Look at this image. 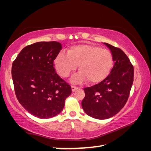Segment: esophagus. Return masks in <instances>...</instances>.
<instances>
[{
    "label": "esophagus",
    "mask_w": 151,
    "mask_h": 151,
    "mask_svg": "<svg viewBox=\"0 0 151 151\" xmlns=\"http://www.w3.org/2000/svg\"><path fill=\"white\" fill-rule=\"evenodd\" d=\"M78 88L76 87V86H71V89H72V91L73 92H75V91L77 90Z\"/></svg>",
    "instance_id": "34e87169"
}]
</instances>
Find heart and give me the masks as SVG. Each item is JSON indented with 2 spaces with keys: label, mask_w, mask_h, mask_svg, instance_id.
<instances>
[{
  "label": "heart",
  "mask_w": 151,
  "mask_h": 151,
  "mask_svg": "<svg viewBox=\"0 0 151 151\" xmlns=\"http://www.w3.org/2000/svg\"><path fill=\"white\" fill-rule=\"evenodd\" d=\"M112 64L109 50L86 44L73 46L68 53L62 51L55 60L56 70L63 77H68L78 65L80 71L71 78L74 83H83L86 80L90 84L100 83L109 75Z\"/></svg>",
  "instance_id": "1"
}]
</instances>
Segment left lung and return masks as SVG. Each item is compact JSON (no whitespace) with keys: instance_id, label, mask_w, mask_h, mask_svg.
<instances>
[{"instance_id":"8db88e82","label":"left lung","mask_w":151,"mask_h":151,"mask_svg":"<svg viewBox=\"0 0 151 151\" xmlns=\"http://www.w3.org/2000/svg\"><path fill=\"white\" fill-rule=\"evenodd\" d=\"M111 51L114 65L108 76L100 83L84 88V111L93 118L106 119L123 108L133 83L134 68L121 49L104 42Z\"/></svg>"}]
</instances>
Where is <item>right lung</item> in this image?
Returning <instances> with one entry per match:
<instances>
[{"instance_id": "1", "label": "right lung", "mask_w": 151, "mask_h": 151, "mask_svg": "<svg viewBox=\"0 0 151 151\" xmlns=\"http://www.w3.org/2000/svg\"><path fill=\"white\" fill-rule=\"evenodd\" d=\"M61 49L60 42H38L22 48L12 63V78L18 101L39 119L59 114L72 92L54 68V60Z\"/></svg>"}]
</instances>
